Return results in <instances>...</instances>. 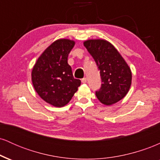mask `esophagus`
<instances>
[{
  "instance_id": "1",
  "label": "esophagus",
  "mask_w": 160,
  "mask_h": 160,
  "mask_svg": "<svg viewBox=\"0 0 160 160\" xmlns=\"http://www.w3.org/2000/svg\"><path fill=\"white\" fill-rule=\"evenodd\" d=\"M81 81H82V83H86V81H87V79H86V78H82V80H81Z\"/></svg>"
}]
</instances>
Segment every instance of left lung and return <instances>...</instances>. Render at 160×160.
I'll return each instance as SVG.
<instances>
[{"label":"left lung","mask_w":160,"mask_h":160,"mask_svg":"<svg viewBox=\"0 0 160 160\" xmlns=\"http://www.w3.org/2000/svg\"><path fill=\"white\" fill-rule=\"evenodd\" d=\"M100 71L102 86L97 98L106 105L117 103L128 93L132 72L124 58L111 43L104 40H88L83 43Z\"/></svg>","instance_id":"obj_1"}]
</instances>
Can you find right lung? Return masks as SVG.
Listing matches in <instances>:
<instances>
[{"label":"right lung","mask_w":160,"mask_h":160,"mask_svg":"<svg viewBox=\"0 0 160 160\" xmlns=\"http://www.w3.org/2000/svg\"><path fill=\"white\" fill-rule=\"evenodd\" d=\"M74 40H57L45 49L32 69L34 89L43 100L54 107L61 108L71 101L81 81L74 79L68 63Z\"/></svg>","instance_id":"1"}]
</instances>
